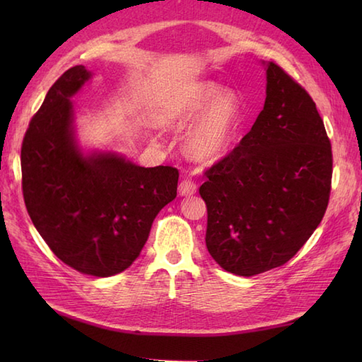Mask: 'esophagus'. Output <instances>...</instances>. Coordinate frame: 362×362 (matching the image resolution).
Wrapping results in <instances>:
<instances>
[{"label":"esophagus","mask_w":362,"mask_h":362,"mask_svg":"<svg viewBox=\"0 0 362 362\" xmlns=\"http://www.w3.org/2000/svg\"><path fill=\"white\" fill-rule=\"evenodd\" d=\"M196 191H197V187H196V183L193 180L185 179V180L180 182V185H179V194L180 196H185V197L194 196Z\"/></svg>","instance_id":"34e87169"}]
</instances>
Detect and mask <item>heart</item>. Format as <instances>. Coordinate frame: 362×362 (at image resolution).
<instances>
[{"instance_id":"b5f03b06","label":"heart","mask_w":362,"mask_h":362,"mask_svg":"<svg viewBox=\"0 0 362 362\" xmlns=\"http://www.w3.org/2000/svg\"><path fill=\"white\" fill-rule=\"evenodd\" d=\"M243 105L233 90H222L214 81L189 83L168 99L157 113L163 129H185L187 156L197 163L213 165L233 149L241 127Z\"/></svg>"}]
</instances>
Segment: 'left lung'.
<instances>
[{
  "label": "left lung",
  "mask_w": 362,
  "mask_h": 362,
  "mask_svg": "<svg viewBox=\"0 0 362 362\" xmlns=\"http://www.w3.org/2000/svg\"><path fill=\"white\" fill-rule=\"evenodd\" d=\"M266 101L250 132L206 171V249L224 271L253 276L286 263L324 218L332 146L311 96L261 62Z\"/></svg>",
  "instance_id": "obj_1"
}]
</instances>
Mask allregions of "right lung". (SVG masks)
Segmentation results:
<instances>
[{
    "label": "right lung",
    "mask_w": 362,
    "mask_h": 362,
    "mask_svg": "<svg viewBox=\"0 0 362 362\" xmlns=\"http://www.w3.org/2000/svg\"><path fill=\"white\" fill-rule=\"evenodd\" d=\"M91 78L83 65L65 71L29 122L21 146L23 196L54 255L82 274L112 276L140 257L153 219L177 196L179 171L82 148L71 98Z\"/></svg>",
    "instance_id": "add662e5"
}]
</instances>
